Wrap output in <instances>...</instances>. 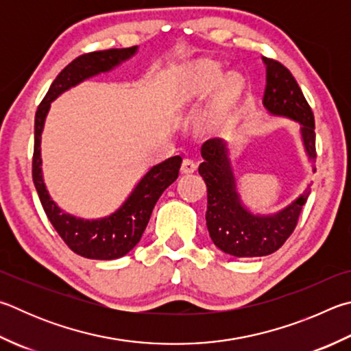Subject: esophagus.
Segmentation results:
<instances>
[{
    "label": "esophagus",
    "mask_w": 351,
    "mask_h": 351,
    "mask_svg": "<svg viewBox=\"0 0 351 351\" xmlns=\"http://www.w3.org/2000/svg\"><path fill=\"white\" fill-rule=\"evenodd\" d=\"M196 169H197V164L193 161V159L186 158L182 161V165H181L182 173H193V171H196Z\"/></svg>",
    "instance_id": "esophagus-1"
}]
</instances>
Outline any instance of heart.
<instances>
[{
	"instance_id": "b5f03b06",
	"label": "heart",
	"mask_w": 351,
	"mask_h": 351,
	"mask_svg": "<svg viewBox=\"0 0 351 351\" xmlns=\"http://www.w3.org/2000/svg\"><path fill=\"white\" fill-rule=\"evenodd\" d=\"M201 72H202L204 75L215 76V69H213V66H210V64L202 66V67H201ZM192 97H193V92H189V93L184 95V99H189V98H192Z\"/></svg>"
}]
</instances>
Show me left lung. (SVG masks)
Segmentation results:
<instances>
[{
  "mask_svg": "<svg viewBox=\"0 0 351 351\" xmlns=\"http://www.w3.org/2000/svg\"><path fill=\"white\" fill-rule=\"evenodd\" d=\"M265 64L264 109L271 117L289 118L299 124L302 145L315 169V117L296 80L281 62L263 58ZM199 175L207 184V228L215 245L237 258L267 256L276 252L298 224L299 213L307 202L310 186L275 213H254L241 199L233 173L230 154L222 138L202 144Z\"/></svg>",
  "mask_w": 351,
  "mask_h": 351,
  "instance_id": "8db88e82",
  "label": "left lung"
}]
</instances>
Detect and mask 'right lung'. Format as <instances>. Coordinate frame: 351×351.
Listing matches in <instances>:
<instances>
[{
    "mask_svg": "<svg viewBox=\"0 0 351 351\" xmlns=\"http://www.w3.org/2000/svg\"><path fill=\"white\" fill-rule=\"evenodd\" d=\"M136 52L138 46L110 49L78 56L56 76L35 114V149L32 173H34L38 196L49 221L52 222L55 230L58 232L70 250L88 259H118L133 250L149 224L150 215L154 212L159 196L170 184L176 181L182 158L171 156L150 167L114 212L103 218L86 219L64 212L50 196L43 175L41 135L50 104L60 95L88 78L112 72L113 69L135 56Z\"/></svg>",
    "mask_w": 351,
    "mask_h": 351,
    "instance_id": "obj_1",
    "label": "right lung"
}]
</instances>
